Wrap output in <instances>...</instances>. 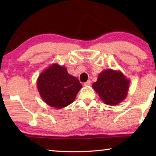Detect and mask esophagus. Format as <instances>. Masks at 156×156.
Here are the masks:
<instances>
[{
	"label": "esophagus",
	"instance_id": "obj_1",
	"mask_svg": "<svg viewBox=\"0 0 156 156\" xmlns=\"http://www.w3.org/2000/svg\"><path fill=\"white\" fill-rule=\"evenodd\" d=\"M91 80H89L87 81L86 83H84V86H90V85H91Z\"/></svg>",
	"mask_w": 156,
	"mask_h": 156
}]
</instances>
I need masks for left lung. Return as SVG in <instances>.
Here are the masks:
<instances>
[{
	"instance_id": "obj_1",
	"label": "left lung",
	"mask_w": 156,
	"mask_h": 156,
	"mask_svg": "<svg viewBox=\"0 0 156 156\" xmlns=\"http://www.w3.org/2000/svg\"><path fill=\"white\" fill-rule=\"evenodd\" d=\"M130 80L120 71L107 69L99 73L92 87L105 104L117 105L126 98Z\"/></svg>"
}]
</instances>
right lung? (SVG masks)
I'll return each instance as SVG.
<instances>
[{"label":"right lung","instance_id":"obj_1","mask_svg":"<svg viewBox=\"0 0 156 156\" xmlns=\"http://www.w3.org/2000/svg\"><path fill=\"white\" fill-rule=\"evenodd\" d=\"M37 88L43 101L49 106L62 109L74 101L83 87L67 68L54 63L43 71L37 79Z\"/></svg>","mask_w":156,"mask_h":156}]
</instances>
